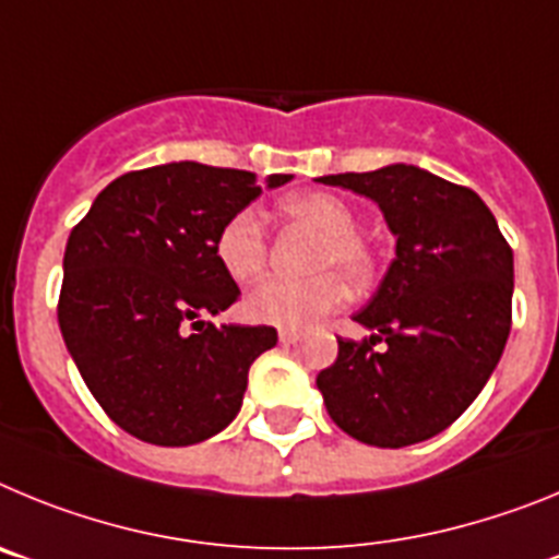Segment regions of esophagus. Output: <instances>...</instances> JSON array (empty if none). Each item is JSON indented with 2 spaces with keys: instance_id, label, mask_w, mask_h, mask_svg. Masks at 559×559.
Listing matches in <instances>:
<instances>
[{
  "instance_id": "1",
  "label": "esophagus",
  "mask_w": 559,
  "mask_h": 559,
  "mask_svg": "<svg viewBox=\"0 0 559 559\" xmlns=\"http://www.w3.org/2000/svg\"><path fill=\"white\" fill-rule=\"evenodd\" d=\"M299 338H302V333H299V330H290V328L280 330V341H283V344H296Z\"/></svg>"
}]
</instances>
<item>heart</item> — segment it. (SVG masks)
Returning <instances> with one entry per match:
<instances>
[{
  "mask_svg": "<svg viewBox=\"0 0 559 559\" xmlns=\"http://www.w3.org/2000/svg\"><path fill=\"white\" fill-rule=\"evenodd\" d=\"M285 218L316 231L310 271L305 280H265L246 296V313L276 328H305L338 308L347 283H367L372 251L358 235V218L347 204L328 192H299L280 204ZM215 257L235 283H251L269 260V237L251 210L235 212L215 237Z\"/></svg>",
  "mask_w": 559,
  "mask_h": 559,
  "instance_id": "b5f03b06",
  "label": "heart"
}]
</instances>
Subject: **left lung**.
I'll return each mask as SVG.
<instances>
[{
	"mask_svg": "<svg viewBox=\"0 0 559 559\" xmlns=\"http://www.w3.org/2000/svg\"><path fill=\"white\" fill-rule=\"evenodd\" d=\"M380 206L397 237L394 260L322 369L335 426L374 448H406L445 431L501 360L512 328V249L471 187L414 165L322 176ZM386 340L380 350L373 344Z\"/></svg>",
	"mask_w": 559,
	"mask_h": 559,
	"instance_id": "obj_1",
	"label": "left lung"
}]
</instances>
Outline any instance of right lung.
Returning a JSON list of instances; mask_svg holds the SVG:
<instances>
[{"instance_id":"1","label":"right lung","mask_w":559,"mask_h":559,"mask_svg":"<svg viewBox=\"0 0 559 559\" xmlns=\"http://www.w3.org/2000/svg\"><path fill=\"white\" fill-rule=\"evenodd\" d=\"M294 176L274 173L269 187ZM257 176L170 162L114 179L63 251L58 324L103 412L151 445H195L243 406L274 328L204 322L240 288L215 257L221 226L260 195Z\"/></svg>"}]
</instances>
